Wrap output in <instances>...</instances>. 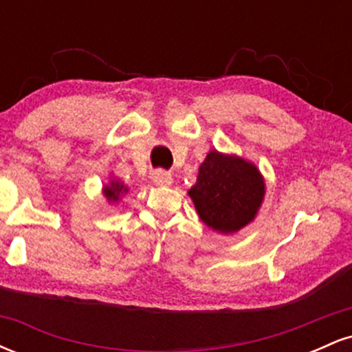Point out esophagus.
Returning a JSON list of instances; mask_svg holds the SVG:
<instances>
[{
  "label": "esophagus",
  "instance_id": "1",
  "mask_svg": "<svg viewBox=\"0 0 352 352\" xmlns=\"http://www.w3.org/2000/svg\"><path fill=\"white\" fill-rule=\"evenodd\" d=\"M152 180L155 185H170L172 184V175L164 170H157L152 173Z\"/></svg>",
  "mask_w": 352,
  "mask_h": 352
}]
</instances>
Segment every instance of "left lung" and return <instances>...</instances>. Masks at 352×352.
<instances>
[{"instance_id":"8db88e82","label":"left lung","mask_w":352,"mask_h":352,"mask_svg":"<svg viewBox=\"0 0 352 352\" xmlns=\"http://www.w3.org/2000/svg\"><path fill=\"white\" fill-rule=\"evenodd\" d=\"M266 185L258 167L235 153L210 151L188 190L200 220L221 235L240 232L256 218Z\"/></svg>"}]
</instances>
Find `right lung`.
<instances>
[{"label":"right lung","mask_w":352,"mask_h":352,"mask_svg":"<svg viewBox=\"0 0 352 352\" xmlns=\"http://www.w3.org/2000/svg\"><path fill=\"white\" fill-rule=\"evenodd\" d=\"M129 193V187L124 184L122 180L116 179V177H111L107 185L102 187V195L104 199L107 200L109 205H114L117 201H120L125 195Z\"/></svg>","instance_id":"obj_1"}]
</instances>
